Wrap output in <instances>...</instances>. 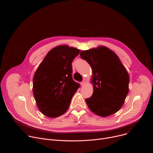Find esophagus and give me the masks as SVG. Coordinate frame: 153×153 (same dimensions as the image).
I'll return each instance as SVG.
<instances>
[{
	"mask_svg": "<svg viewBox=\"0 0 153 153\" xmlns=\"http://www.w3.org/2000/svg\"><path fill=\"white\" fill-rule=\"evenodd\" d=\"M85 80H83V81L80 83V85L82 86V85H83L85 84Z\"/></svg>",
	"mask_w": 153,
	"mask_h": 153,
	"instance_id": "34e87169",
	"label": "esophagus"
}]
</instances>
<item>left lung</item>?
<instances>
[{"mask_svg":"<svg viewBox=\"0 0 153 153\" xmlns=\"http://www.w3.org/2000/svg\"><path fill=\"white\" fill-rule=\"evenodd\" d=\"M80 57L92 69L91 82L94 91L86 99L90 110L101 117L117 112L129 91V74L119 57L104 46L82 51Z\"/></svg>","mask_w":153,"mask_h":153,"instance_id":"left-lung-1","label":"left lung"}]
</instances>
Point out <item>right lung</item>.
I'll use <instances>...</instances> for the list:
<instances>
[{"label": "right lung", "mask_w": 153, "mask_h": 153, "mask_svg": "<svg viewBox=\"0 0 153 153\" xmlns=\"http://www.w3.org/2000/svg\"><path fill=\"white\" fill-rule=\"evenodd\" d=\"M79 49L66 45L51 50L36 70L33 91L37 107L45 116L55 118L68 109L80 84L72 77L73 59Z\"/></svg>", "instance_id": "1"}]
</instances>
